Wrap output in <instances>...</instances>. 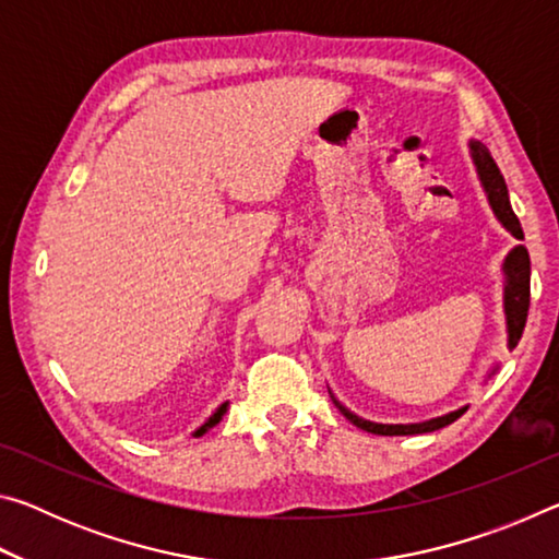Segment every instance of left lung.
Wrapping results in <instances>:
<instances>
[{"label": "left lung", "instance_id": "8db88e82", "mask_svg": "<svg viewBox=\"0 0 559 559\" xmlns=\"http://www.w3.org/2000/svg\"><path fill=\"white\" fill-rule=\"evenodd\" d=\"M471 153H473V163H476V167H478L480 182H484V187H486L488 202H490V206H493V212L500 219V224H503L506 229L515 236V239H523V229H520L518 216L513 212V206H510L506 179H503V175H500L496 159L490 157L488 147L480 143H471ZM503 271H506V296L503 298H506V320H508V347L513 349L525 330L527 308H530V257H527L525 246H515V249L508 253ZM333 402L337 409L355 424L357 429H362L367 433H380V437H412V433L437 431V429L449 427L451 421H456L459 416L466 412V406H463V409L437 416V419H429L421 424H374V421L359 419V416H355L353 412H347L345 406L335 400V396H333Z\"/></svg>", "mask_w": 559, "mask_h": 559}]
</instances>
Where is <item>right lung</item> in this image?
Masks as SVG:
<instances>
[{
	"instance_id": "add662e5",
	"label": "right lung",
	"mask_w": 559,
	"mask_h": 559,
	"mask_svg": "<svg viewBox=\"0 0 559 559\" xmlns=\"http://www.w3.org/2000/svg\"><path fill=\"white\" fill-rule=\"evenodd\" d=\"M226 406H229V404H226V402H224V404L219 406V409H216V412H214V414L210 416V419H206V424H204V427H200V429H197V431H194V437H202V433H204L206 429H212V427H214V424H219V421H222V416H224V412H226Z\"/></svg>"
}]
</instances>
